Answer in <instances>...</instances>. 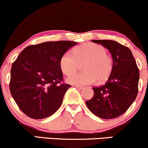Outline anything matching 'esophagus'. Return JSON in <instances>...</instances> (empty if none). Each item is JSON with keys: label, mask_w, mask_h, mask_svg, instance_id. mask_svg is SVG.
I'll return each mask as SVG.
<instances>
[{"label": "esophagus", "mask_w": 148, "mask_h": 148, "mask_svg": "<svg viewBox=\"0 0 148 148\" xmlns=\"http://www.w3.org/2000/svg\"><path fill=\"white\" fill-rule=\"evenodd\" d=\"M74 86H75V88H77L78 90H82V88H83L82 86H77V85H75Z\"/></svg>", "instance_id": "esophagus-1"}]
</instances>
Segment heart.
Instances as JSON below:
<instances>
[{"mask_svg": "<svg viewBox=\"0 0 148 148\" xmlns=\"http://www.w3.org/2000/svg\"><path fill=\"white\" fill-rule=\"evenodd\" d=\"M83 65L84 71L74 74L67 78L70 84L79 85L90 84L98 80L99 83L107 81L113 70V60L107 50L101 45L85 43L76 47L73 55L66 52L60 60V69L66 75H70Z\"/></svg>", "mask_w": 148, "mask_h": 148, "instance_id": "heart-1", "label": "heart"}]
</instances>
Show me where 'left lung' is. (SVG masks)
<instances>
[{"mask_svg": "<svg viewBox=\"0 0 148 148\" xmlns=\"http://www.w3.org/2000/svg\"><path fill=\"white\" fill-rule=\"evenodd\" d=\"M109 50L113 70L105 84L93 87V98L86 101L91 112L98 117L112 119L129 109L138 94L139 70L131 50L112 40H92Z\"/></svg>", "mask_w": 148, "mask_h": 148, "instance_id": "1", "label": "left lung"}]
</instances>
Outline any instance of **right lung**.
Returning <instances> with one entry per match:
<instances>
[{
    "mask_svg": "<svg viewBox=\"0 0 148 148\" xmlns=\"http://www.w3.org/2000/svg\"><path fill=\"white\" fill-rule=\"evenodd\" d=\"M77 42L48 41L26 47L12 64L10 93L19 109L31 119L53 115L70 84L63 83L62 55Z\"/></svg>",
    "mask_w": 148,
    "mask_h": 148,
    "instance_id": "right-lung-1",
    "label": "right lung"
}]
</instances>
